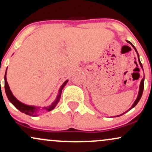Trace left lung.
<instances>
[{"mask_svg":"<svg viewBox=\"0 0 152 152\" xmlns=\"http://www.w3.org/2000/svg\"><path fill=\"white\" fill-rule=\"evenodd\" d=\"M126 42H127V43H130V44L132 45V46L133 47V48H134V50H135V51L137 52V56H138V60H139V64H140V66H141V68H142V70H143V66H142V63H141V61H140V59H139V53H138V52H137V49H136V48H135V47H134V45L132 44V43H131L130 41H126ZM143 71H144V70H143ZM144 77L142 79V81H141L140 85H139V93H138L137 98V99H136V100H135V102H134V104H132V106H131V108H129V109L128 110H127L126 111H125V112H124L123 114H120V115H118V116H121V115H123L124 114H125V113H126L127 111H129V110H131V109H133V108L134 107V106H135L136 105H137V104H138V102H139V100H140L141 97H142V94H143V90H144Z\"/></svg>","mask_w":152,"mask_h":152,"instance_id":"8db88e82","label":"left lung"}]
</instances>
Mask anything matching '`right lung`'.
<instances>
[{
	"mask_svg": "<svg viewBox=\"0 0 152 152\" xmlns=\"http://www.w3.org/2000/svg\"><path fill=\"white\" fill-rule=\"evenodd\" d=\"M6 71H6V74H5L4 76V80H5V91H6V94L7 97H8V100L10 101V102L13 104V106H15L16 109H18L19 111H21L22 113H24V114L29 115V116H38V112L40 111H42V110H45V111H50L51 110H53L54 108L56 107L58 104L59 100L61 99V95L62 93V90L64 88V87L66 86V84L67 83V82L69 80H66V81L64 82V83L61 86L60 88L58 89V94H57L56 98L55 100L52 102V104L50 105L46 106V107H43V109H41V107L40 106H31V105H27V104H23V103L20 102V101H18L15 97L13 96V93L10 89V87L8 86V81H7V78H6Z\"/></svg>",
	"mask_w": 152,
	"mask_h": 152,
	"instance_id": "1",
	"label": "right lung"
}]
</instances>
